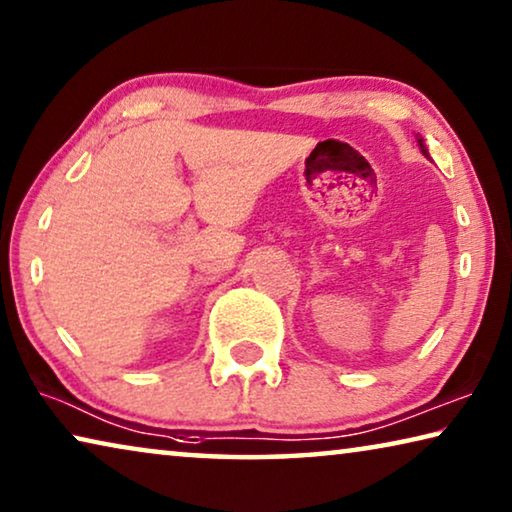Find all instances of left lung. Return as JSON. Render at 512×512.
Wrapping results in <instances>:
<instances>
[{"instance_id":"1","label":"left lung","mask_w":512,"mask_h":512,"mask_svg":"<svg viewBox=\"0 0 512 512\" xmlns=\"http://www.w3.org/2000/svg\"><path fill=\"white\" fill-rule=\"evenodd\" d=\"M419 146H421V151H423V155H428V151H426V146H423V139H419Z\"/></svg>"}]
</instances>
